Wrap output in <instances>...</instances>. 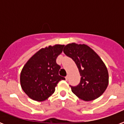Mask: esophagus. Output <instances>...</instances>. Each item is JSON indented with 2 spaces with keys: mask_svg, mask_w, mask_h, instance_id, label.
I'll return each instance as SVG.
<instances>
[{
  "mask_svg": "<svg viewBox=\"0 0 124 124\" xmlns=\"http://www.w3.org/2000/svg\"><path fill=\"white\" fill-rule=\"evenodd\" d=\"M65 79L66 81H68V76H66L65 77Z\"/></svg>",
  "mask_w": 124,
  "mask_h": 124,
  "instance_id": "esophagus-1",
  "label": "esophagus"
}]
</instances>
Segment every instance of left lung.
Here are the masks:
<instances>
[{"label":"left lung","mask_w":124,"mask_h":124,"mask_svg":"<svg viewBox=\"0 0 124 124\" xmlns=\"http://www.w3.org/2000/svg\"><path fill=\"white\" fill-rule=\"evenodd\" d=\"M63 52L75 62L81 76L78 86H70L74 94L85 101L100 97L109 83L107 69L100 57L86 45L70 43Z\"/></svg>","instance_id":"1"}]
</instances>
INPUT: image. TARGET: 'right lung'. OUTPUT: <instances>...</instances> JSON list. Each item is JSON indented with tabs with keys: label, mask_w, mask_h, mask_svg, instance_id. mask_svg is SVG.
Returning a JSON list of instances; mask_svg holds the SVG:
<instances>
[{
	"label": "right lung",
	"mask_w": 124,
	"mask_h": 124,
	"mask_svg": "<svg viewBox=\"0 0 124 124\" xmlns=\"http://www.w3.org/2000/svg\"><path fill=\"white\" fill-rule=\"evenodd\" d=\"M64 45L49 46L40 50L25 64L20 74V84L25 94L33 100L43 101L55 91L61 80L60 65L57 57L63 51Z\"/></svg>",
	"instance_id": "1"
}]
</instances>
